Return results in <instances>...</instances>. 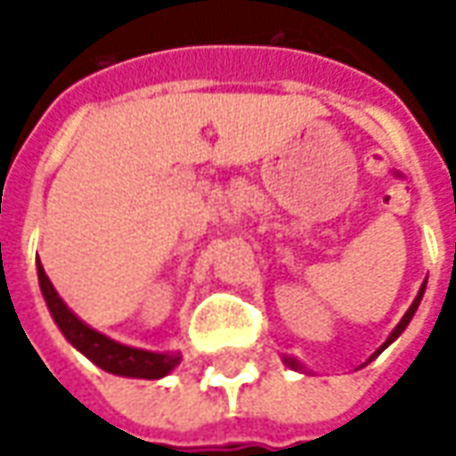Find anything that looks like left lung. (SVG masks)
<instances>
[{
    "label": "left lung",
    "instance_id": "left-lung-1",
    "mask_svg": "<svg viewBox=\"0 0 456 456\" xmlns=\"http://www.w3.org/2000/svg\"><path fill=\"white\" fill-rule=\"evenodd\" d=\"M422 293H425V283H422V286H420V293H418V297L412 300V305L408 307V313H405V315H403L401 322L395 325V330H393V332H391V337H388V339H386V342H383L381 346H379V349H376V352L371 354V356H369V362H373V359H376V356H379V354H381L383 349L388 346V344L395 342V339H398V337L403 335V330L408 327V322H411L412 315H415V310H418V305H420ZM283 362H286V366H290V369H296V371H303V366H300V362H297V359H293V356H283Z\"/></svg>",
    "mask_w": 456,
    "mask_h": 456
}]
</instances>
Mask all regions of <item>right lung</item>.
<instances>
[{
	"mask_svg": "<svg viewBox=\"0 0 456 456\" xmlns=\"http://www.w3.org/2000/svg\"><path fill=\"white\" fill-rule=\"evenodd\" d=\"M38 286L45 297V305L53 315L55 325L61 327L65 339L73 344L77 352H83L100 369L117 376L129 379H163L180 363V354H159L146 349H134L126 344H119L97 332L90 325H85L80 317L75 315L70 307L65 305L63 297L55 293L53 283L45 276L44 266L38 261Z\"/></svg>",
	"mask_w": 456,
	"mask_h": 456,
	"instance_id": "add662e5",
	"label": "right lung"
}]
</instances>
